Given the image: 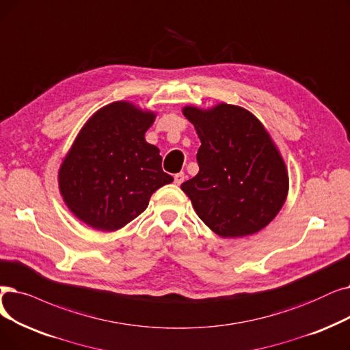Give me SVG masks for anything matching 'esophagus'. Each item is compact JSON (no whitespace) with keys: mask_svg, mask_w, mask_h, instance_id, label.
Wrapping results in <instances>:
<instances>
[{"mask_svg":"<svg viewBox=\"0 0 350 350\" xmlns=\"http://www.w3.org/2000/svg\"><path fill=\"white\" fill-rule=\"evenodd\" d=\"M185 178H186L185 173H177V174L174 176V183H176L177 186H180V185L185 181Z\"/></svg>","mask_w":350,"mask_h":350,"instance_id":"obj_1","label":"esophagus"}]
</instances>
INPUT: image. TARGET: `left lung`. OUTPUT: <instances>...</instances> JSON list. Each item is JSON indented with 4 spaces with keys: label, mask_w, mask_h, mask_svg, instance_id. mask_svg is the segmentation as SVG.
Here are the masks:
<instances>
[{
    "label": "left lung",
    "mask_w": 350,
    "mask_h": 350,
    "mask_svg": "<svg viewBox=\"0 0 350 350\" xmlns=\"http://www.w3.org/2000/svg\"><path fill=\"white\" fill-rule=\"evenodd\" d=\"M202 146L199 173L181 185L193 207L221 237H243L266 227L288 190L284 161L263 124L232 104L185 107Z\"/></svg>",
    "instance_id": "left-lung-1"
}]
</instances>
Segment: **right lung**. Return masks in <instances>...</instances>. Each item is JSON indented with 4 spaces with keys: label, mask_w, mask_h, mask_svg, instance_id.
I'll return each instance as SVG.
<instances>
[{
    "label": "right lung",
    "mask_w": 350,
    "mask_h": 350,
    "mask_svg": "<svg viewBox=\"0 0 350 350\" xmlns=\"http://www.w3.org/2000/svg\"><path fill=\"white\" fill-rule=\"evenodd\" d=\"M156 114L127 101L105 105L75 139L58 173L68 208L97 230L114 232L147 208L151 194L173 177L146 131Z\"/></svg>",
    "instance_id": "obj_1"
}]
</instances>
